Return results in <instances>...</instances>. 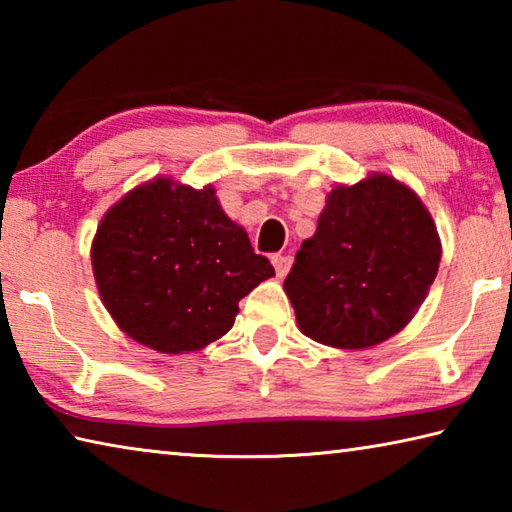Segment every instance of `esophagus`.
<instances>
[{
	"label": "esophagus",
	"mask_w": 512,
	"mask_h": 512,
	"mask_svg": "<svg viewBox=\"0 0 512 512\" xmlns=\"http://www.w3.org/2000/svg\"><path fill=\"white\" fill-rule=\"evenodd\" d=\"M271 262H273V266H275V273H277V277H284L289 273V268H291V262L293 259L289 257V255H273L271 257Z\"/></svg>",
	"instance_id": "1"
}]
</instances>
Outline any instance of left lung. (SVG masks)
Returning a JSON list of instances; mask_svg holds the SVG:
<instances>
[{"mask_svg":"<svg viewBox=\"0 0 512 512\" xmlns=\"http://www.w3.org/2000/svg\"><path fill=\"white\" fill-rule=\"evenodd\" d=\"M440 255L436 223L420 196L393 176L370 173L327 194L284 291L309 339L339 350L372 348L411 323Z\"/></svg>","mask_w":512,"mask_h":512,"instance_id":"8db88e82","label":"left lung"}]
</instances>
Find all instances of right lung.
Masks as SVG:
<instances>
[{"label": "right lung", "instance_id": "right-lung-1", "mask_svg": "<svg viewBox=\"0 0 512 512\" xmlns=\"http://www.w3.org/2000/svg\"><path fill=\"white\" fill-rule=\"evenodd\" d=\"M90 255L117 327L162 354L219 341L235 325L239 300L275 275L212 185L194 189L169 176L121 196L103 214Z\"/></svg>", "mask_w": 512, "mask_h": 512}]
</instances>
